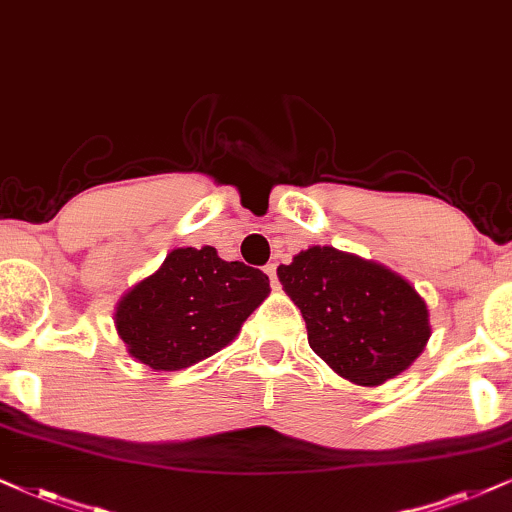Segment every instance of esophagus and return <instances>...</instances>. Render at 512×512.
<instances>
[{"instance_id": "34e87169", "label": "esophagus", "mask_w": 512, "mask_h": 512, "mask_svg": "<svg viewBox=\"0 0 512 512\" xmlns=\"http://www.w3.org/2000/svg\"><path fill=\"white\" fill-rule=\"evenodd\" d=\"M264 274L269 276V281H271V288H278V278H276V264H267V267H264Z\"/></svg>"}]
</instances>
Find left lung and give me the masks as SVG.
I'll return each instance as SVG.
<instances>
[{
	"mask_svg": "<svg viewBox=\"0 0 512 512\" xmlns=\"http://www.w3.org/2000/svg\"><path fill=\"white\" fill-rule=\"evenodd\" d=\"M276 274L300 307L309 347L349 383L383 385L428 345V304L385 264L312 245Z\"/></svg>",
	"mask_w": 512,
	"mask_h": 512,
	"instance_id": "left-lung-1",
	"label": "left lung"
}]
</instances>
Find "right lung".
<instances>
[{
  "instance_id": "1",
  "label": "right lung",
  "mask_w": 512,
  "mask_h": 512,
  "mask_svg": "<svg viewBox=\"0 0 512 512\" xmlns=\"http://www.w3.org/2000/svg\"><path fill=\"white\" fill-rule=\"evenodd\" d=\"M269 290L267 274L224 262L212 245L174 248L115 304V331L129 357L181 371L229 345Z\"/></svg>"
}]
</instances>
